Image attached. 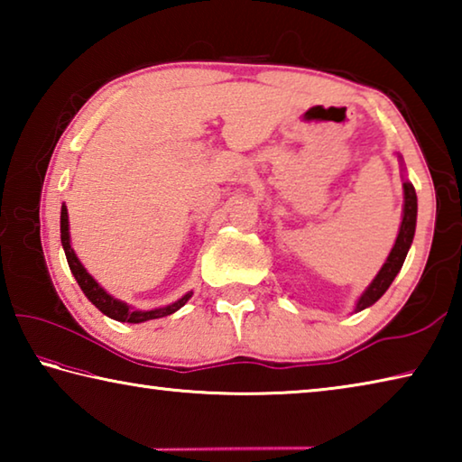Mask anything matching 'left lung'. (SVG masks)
I'll return each instance as SVG.
<instances>
[{
    "instance_id": "8db88e82",
    "label": "left lung",
    "mask_w": 462,
    "mask_h": 462,
    "mask_svg": "<svg viewBox=\"0 0 462 462\" xmlns=\"http://www.w3.org/2000/svg\"><path fill=\"white\" fill-rule=\"evenodd\" d=\"M400 159L402 171L403 169V159L402 154H397ZM403 179V214H402V224H400V232H397L395 245L391 248V253L387 256V261L383 263V267L379 269L377 275L369 283V287L365 289L355 303V311H363L366 308H371L379 297L387 291L389 285L393 283V279L397 277V273L402 271L405 256H408V250L413 242V234H416V220H418V198H416V189L413 185Z\"/></svg>"
}]
</instances>
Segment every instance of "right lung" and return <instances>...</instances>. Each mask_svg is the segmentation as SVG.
Listing matches in <instances>:
<instances>
[{
    "label": "right lung",
    "instance_id": "right-lung-1",
    "mask_svg": "<svg viewBox=\"0 0 462 462\" xmlns=\"http://www.w3.org/2000/svg\"><path fill=\"white\" fill-rule=\"evenodd\" d=\"M60 242H62V250H65V254H67L69 269H71L75 281L79 283L81 291L93 303V306H96L101 311V314H106L107 318L118 319V322L140 324V322H148V319H156V318H165V316L175 314L177 310H181L185 303L191 300L193 291L185 293L181 300L169 303V306L152 308V310H136V308L128 306L126 301L116 300L114 295H109L106 289L101 287L97 281L89 275L88 269H85L81 264V261L77 259L75 250L71 246V232H69V212H67L65 203H62V208H60Z\"/></svg>",
    "mask_w": 462,
    "mask_h": 462
}]
</instances>
